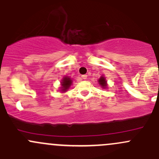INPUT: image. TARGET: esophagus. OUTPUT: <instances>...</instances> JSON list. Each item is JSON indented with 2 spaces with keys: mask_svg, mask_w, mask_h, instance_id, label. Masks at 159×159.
<instances>
[{
  "mask_svg": "<svg viewBox=\"0 0 159 159\" xmlns=\"http://www.w3.org/2000/svg\"><path fill=\"white\" fill-rule=\"evenodd\" d=\"M87 75H82V76H81V78H82L83 80H85V79H87Z\"/></svg>",
  "mask_w": 159,
  "mask_h": 159,
  "instance_id": "obj_1",
  "label": "esophagus"
}]
</instances>
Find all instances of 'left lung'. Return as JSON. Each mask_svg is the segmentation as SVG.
<instances>
[{"label":"left lung","mask_w":159,"mask_h":159,"mask_svg":"<svg viewBox=\"0 0 159 159\" xmlns=\"http://www.w3.org/2000/svg\"><path fill=\"white\" fill-rule=\"evenodd\" d=\"M98 84H100V86L103 89H108V83H107L106 78H105L104 75H102V76L100 77V78L98 80Z\"/></svg>","instance_id":"8db88e82"}]
</instances>
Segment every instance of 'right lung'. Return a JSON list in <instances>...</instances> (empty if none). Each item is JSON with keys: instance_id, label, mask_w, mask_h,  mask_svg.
Segmentation results:
<instances>
[{"instance_id": "add662e5", "label": "right lung", "mask_w": 159, "mask_h": 159, "mask_svg": "<svg viewBox=\"0 0 159 159\" xmlns=\"http://www.w3.org/2000/svg\"><path fill=\"white\" fill-rule=\"evenodd\" d=\"M72 81L71 78L68 76H64L63 78L61 81V87H60V91H61V93H65L70 89V87L71 86Z\"/></svg>"}]
</instances>
